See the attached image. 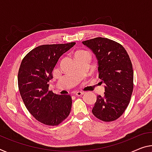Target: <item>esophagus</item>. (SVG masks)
Listing matches in <instances>:
<instances>
[{"label":"esophagus","instance_id":"34e87169","mask_svg":"<svg viewBox=\"0 0 152 152\" xmlns=\"http://www.w3.org/2000/svg\"><path fill=\"white\" fill-rule=\"evenodd\" d=\"M84 93H85V92H83V91H77L75 93V95L77 96H82L84 95Z\"/></svg>","mask_w":152,"mask_h":152}]
</instances>
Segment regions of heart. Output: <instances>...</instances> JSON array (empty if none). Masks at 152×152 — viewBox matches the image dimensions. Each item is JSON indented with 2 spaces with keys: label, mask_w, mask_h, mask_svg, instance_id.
I'll list each match as a JSON object with an SVG mask.
<instances>
[{
  "label": "heart",
  "mask_w": 152,
  "mask_h": 152,
  "mask_svg": "<svg viewBox=\"0 0 152 152\" xmlns=\"http://www.w3.org/2000/svg\"><path fill=\"white\" fill-rule=\"evenodd\" d=\"M86 53H88L87 51H86V50H76L75 52V53H74V55H75V57H78V56H80V55H83V54H85Z\"/></svg>",
  "instance_id": "b5f03b06"
}]
</instances>
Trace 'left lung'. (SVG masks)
Returning <instances> with one entry per match:
<instances>
[{
    "instance_id": "obj_1",
    "label": "left lung",
    "mask_w": 152,
    "mask_h": 152,
    "mask_svg": "<svg viewBox=\"0 0 152 152\" xmlns=\"http://www.w3.org/2000/svg\"><path fill=\"white\" fill-rule=\"evenodd\" d=\"M98 60L99 78L105 84L104 96L98 95L92 110L103 122L114 121L123 114L133 91V69L123 46L106 38L83 41Z\"/></svg>"
}]
</instances>
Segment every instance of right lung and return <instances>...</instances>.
<instances>
[{
	"label": "right lung",
	"instance_id": "add662e5",
	"mask_svg": "<svg viewBox=\"0 0 152 152\" xmlns=\"http://www.w3.org/2000/svg\"><path fill=\"white\" fill-rule=\"evenodd\" d=\"M76 42L43 45L23 57L18 72V87L29 112L41 123L57 126L70 113L72 97L49 90L52 72L59 57Z\"/></svg>",
	"mask_w": 152,
	"mask_h": 152
}]
</instances>
